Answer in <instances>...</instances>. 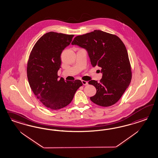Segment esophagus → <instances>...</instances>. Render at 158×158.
I'll return each mask as SVG.
<instances>
[{"label": "esophagus", "mask_w": 158, "mask_h": 158, "mask_svg": "<svg viewBox=\"0 0 158 158\" xmlns=\"http://www.w3.org/2000/svg\"><path fill=\"white\" fill-rule=\"evenodd\" d=\"M81 82H82V83H83V85H88V82L85 81H81Z\"/></svg>", "instance_id": "esophagus-1"}]
</instances>
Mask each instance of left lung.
<instances>
[{"label": "left lung", "mask_w": 158, "mask_h": 158, "mask_svg": "<svg viewBox=\"0 0 158 158\" xmlns=\"http://www.w3.org/2000/svg\"><path fill=\"white\" fill-rule=\"evenodd\" d=\"M72 45L85 48L93 67L101 68L100 82L91 80L89 84L96 87L93 102L110 106L119 100L129 86L132 77L127 51L121 39L115 35L100 30L76 36Z\"/></svg>", "instance_id": "1"}]
</instances>
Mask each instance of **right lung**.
<instances>
[{
    "mask_svg": "<svg viewBox=\"0 0 158 158\" xmlns=\"http://www.w3.org/2000/svg\"><path fill=\"white\" fill-rule=\"evenodd\" d=\"M73 36L48 32L35 43L29 57L27 72L29 86L40 102L51 110H60L70 104L77 90L83 85L80 80H58L61 54Z\"/></svg>",
    "mask_w": 158,
    "mask_h": 158,
    "instance_id": "add662e5",
    "label": "right lung"
}]
</instances>
